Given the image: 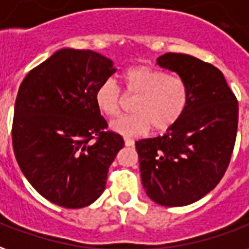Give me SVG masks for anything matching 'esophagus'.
Here are the masks:
<instances>
[{
	"instance_id": "1",
	"label": "esophagus",
	"mask_w": 249,
	"mask_h": 249,
	"mask_svg": "<svg viewBox=\"0 0 249 249\" xmlns=\"http://www.w3.org/2000/svg\"><path fill=\"white\" fill-rule=\"evenodd\" d=\"M124 144L127 147H132L134 146V141L132 139H128V138H124Z\"/></svg>"
}]
</instances>
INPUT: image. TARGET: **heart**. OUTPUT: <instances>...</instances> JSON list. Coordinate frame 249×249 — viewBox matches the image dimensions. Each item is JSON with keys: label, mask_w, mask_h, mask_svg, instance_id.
<instances>
[{"label": "heart", "mask_w": 249, "mask_h": 249, "mask_svg": "<svg viewBox=\"0 0 249 249\" xmlns=\"http://www.w3.org/2000/svg\"><path fill=\"white\" fill-rule=\"evenodd\" d=\"M127 94L138 95L132 105L135 114L114 121L112 131L123 137H139L151 130L166 131L182 118L190 101L186 81L170 75L155 67L138 65L123 74ZM98 108L107 117H118L122 110L123 97L115 82L106 81L95 91Z\"/></svg>", "instance_id": "b5f03b06"}]
</instances>
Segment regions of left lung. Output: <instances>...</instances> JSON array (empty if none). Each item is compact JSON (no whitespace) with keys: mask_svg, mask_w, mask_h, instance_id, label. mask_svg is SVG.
<instances>
[{"mask_svg":"<svg viewBox=\"0 0 249 249\" xmlns=\"http://www.w3.org/2000/svg\"><path fill=\"white\" fill-rule=\"evenodd\" d=\"M157 65L186 81L190 101L162 137L135 142L141 178L152 201L187 206L206 196L224 175L236 139L239 105L223 72L210 63L166 53Z\"/></svg>","mask_w":249,"mask_h":249,"instance_id":"1","label":"left lung"}]
</instances>
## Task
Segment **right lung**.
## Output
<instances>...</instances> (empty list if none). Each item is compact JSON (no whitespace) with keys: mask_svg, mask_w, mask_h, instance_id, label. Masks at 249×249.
Instances as JSON below:
<instances>
[{"mask_svg":"<svg viewBox=\"0 0 249 249\" xmlns=\"http://www.w3.org/2000/svg\"><path fill=\"white\" fill-rule=\"evenodd\" d=\"M117 69L92 50L61 49L19 86L13 148L21 171L45 199L65 208L90 206L106 188L108 167L124 146L107 122L95 91Z\"/></svg>","mask_w":249,"mask_h":249,"instance_id":"add662e5","label":"right lung"}]
</instances>
